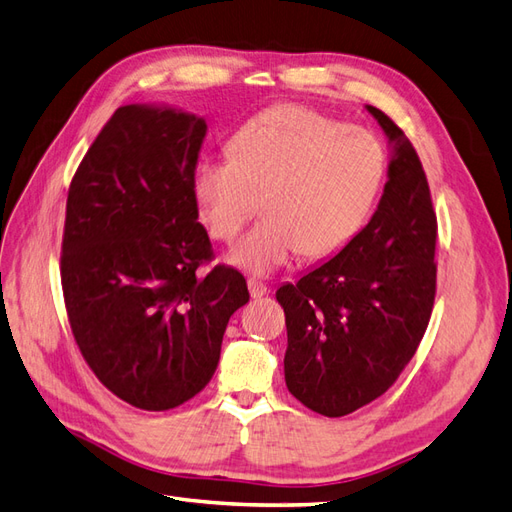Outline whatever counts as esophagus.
Returning <instances> with one entry per match:
<instances>
[{
	"label": "esophagus",
	"instance_id": "obj_1",
	"mask_svg": "<svg viewBox=\"0 0 512 512\" xmlns=\"http://www.w3.org/2000/svg\"><path fill=\"white\" fill-rule=\"evenodd\" d=\"M246 283H248V292H251L253 298H261V296H266L270 292V287L259 279H248Z\"/></svg>",
	"mask_w": 512,
	"mask_h": 512
}]
</instances>
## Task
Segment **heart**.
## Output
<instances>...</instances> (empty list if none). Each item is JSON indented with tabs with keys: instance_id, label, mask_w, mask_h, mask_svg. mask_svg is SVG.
Segmentation results:
<instances>
[{
	"instance_id": "heart-1",
	"label": "heart",
	"mask_w": 512,
	"mask_h": 512,
	"mask_svg": "<svg viewBox=\"0 0 512 512\" xmlns=\"http://www.w3.org/2000/svg\"><path fill=\"white\" fill-rule=\"evenodd\" d=\"M385 179L370 131L303 106H274L246 121L229 153L203 155L192 192L209 233L231 242L259 207L264 216L227 261L270 274L296 255H333L368 220Z\"/></svg>"
}]
</instances>
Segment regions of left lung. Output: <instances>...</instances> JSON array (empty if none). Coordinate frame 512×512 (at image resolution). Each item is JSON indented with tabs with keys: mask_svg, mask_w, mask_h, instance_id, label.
<instances>
[{
	"mask_svg": "<svg viewBox=\"0 0 512 512\" xmlns=\"http://www.w3.org/2000/svg\"><path fill=\"white\" fill-rule=\"evenodd\" d=\"M391 147L374 216L335 257L279 287L285 385L307 409L342 417L370 404L422 342L437 287V216L422 162L385 112L365 106Z\"/></svg>",
	"mask_w": 512,
	"mask_h": 512,
	"instance_id": "1",
	"label": "left lung"
}]
</instances>
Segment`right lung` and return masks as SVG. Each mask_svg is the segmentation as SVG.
<instances>
[{
  "instance_id": "1",
  "label": "right lung",
  "mask_w": 512,
  "mask_h": 512,
  "mask_svg": "<svg viewBox=\"0 0 512 512\" xmlns=\"http://www.w3.org/2000/svg\"><path fill=\"white\" fill-rule=\"evenodd\" d=\"M205 119L131 103L112 114L71 181L60 277L90 370L144 411L194 398L218 368L229 318L248 303L238 270L216 266L192 173Z\"/></svg>"
}]
</instances>
